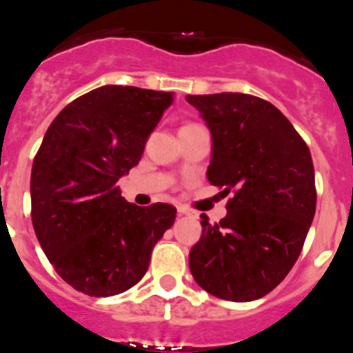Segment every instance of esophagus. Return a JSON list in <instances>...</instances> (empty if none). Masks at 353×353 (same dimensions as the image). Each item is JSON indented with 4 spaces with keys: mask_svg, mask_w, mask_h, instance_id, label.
<instances>
[{
    "mask_svg": "<svg viewBox=\"0 0 353 353\" xmlns=\"http://www.w3.org/2000/svg\"><path fill=\"white\" fill-rule=\"evenodd\" d=\"M178 214H180V216H192L194 212H192L188 208H185V205H178Z\"/></svg>",
    "mask_w": 353,
    "mask_h": 353,
    "instance_id": "obj_1",
    "label": "esophagus"
}]
</instances>
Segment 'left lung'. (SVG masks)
<instances>
[{"label": "left lung", "instance_id": "obj_1", "mask_svg": "<svg viewBox=\"0 0 353 353\" xmlns=\"http://www.w3.org/2000/svg\"><path fill=\"white\" fill-rule=\"evenodd\" d=\"M211 130V185L232 194L226 216L202 236L188 266L208 294L250 302L285 280L305 242L316 212L310 151L288 118L250 94L187 96Z\"/></svg>", "mask_w": 353, "mask_h": 353}]
</instances>
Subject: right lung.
Masks as SVG:
<instances>
[{
  "label": "right lung",
  "mask_w": 353,
  "mask_h": 353,
  "mask_svg": "<svg viewBox=\"0 0 353 353\" xmlns=\"http://www.w3.org/2000/svg\"><path fill=\"white\" fill-rule=\"evenodd\" d=\"M173 92L103 85L63 108L34 158L32 225L63 280L90 296H111L142 280L172 204L139 208L118 180L139 165Z\"/></svg>",
  "instance_id": "obj_1"
}]
</instances>
